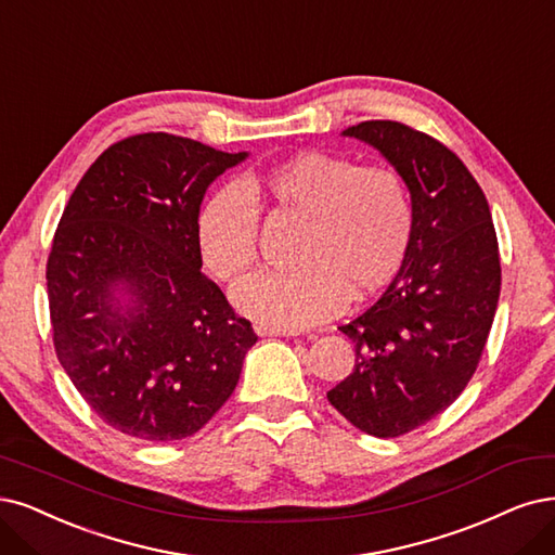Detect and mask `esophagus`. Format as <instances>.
Segmentation results:
<instances>
[{
	"mask_svg": "<svg viewBox=\"0 0 555 555\" xmlns=\"http://www.w3.org/2000/svg\"><path fill=\"white\" fill-rule=\"evenodd\" d=\"M256 334H258V336H297L299 332H297V330H276V326L258 324V326H256Z\"/></svg>",
	"mask_w": 555,
	"mask_h": 555,
	"instance_id": "esophagus-1",
	"label": "esophagus"
}]
</instances>
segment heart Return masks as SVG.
<instances>
[{"mask_svg": "<svg viewBox=\"0 0 555 555\" xmlns=\"http://www.w3.org/2000/svg\"><path fill=\"white\" fill-rule=\"evenodd\" d=\"M254 198L306 221L295 264L285 274H256L233 299L264 324L306 326L336 315L345 299L377 293L404 260L412 240V198L402 176L386 164L306 151L249 178ZM237 184L217 190L196 219L203 264L235 283L258 260V205Z\"/></svg>", "mask_w": 555, "mask_h": 555, "instance_id": "b5f03b06", "label": "heart"}]
</instances>
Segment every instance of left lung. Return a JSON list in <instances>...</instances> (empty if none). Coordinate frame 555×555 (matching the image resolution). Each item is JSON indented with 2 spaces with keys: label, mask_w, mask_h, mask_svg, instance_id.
Here are the masks:
<instances>
[{
  "label": "left lung",
  "mask_w": 555,
  "mask_h": 555,
  "mask_svg": "<svg viewBox=\"0 0 555 555\" xmlns=\"http://www.w3.org/2000/svg\"><path fill=\"white\" fill-rule=\"evenodd\" d=\"M371 143L412 194V240L391 285L338 330L354 343L352 373L326 398L361 433L391 439L453 404L474 377L501 295L489 203L441 141L398 120L343 130Z\"/></svg>",
  "instance_id": "8db88e82"
}]
</instances>
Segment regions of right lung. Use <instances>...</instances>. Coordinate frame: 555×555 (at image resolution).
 <instances>
[{"label": "right lung", "instance_id": "obj_1", "mask_svg": "<svg viewBox=\"0 0 555 555\" xmlns=\"http://www.w3.org/2000/svg\"><path fill=\"white\" fill-rule=\"evenodd\" d=\"M249 153L167 132L122 139L79 180L48 258L59 363L93 412L141 441H178L235 391L258 340L201 272L196 219Z\"/></svg>", "mask_w": 555, "mask_h": 555}]
</instances>
